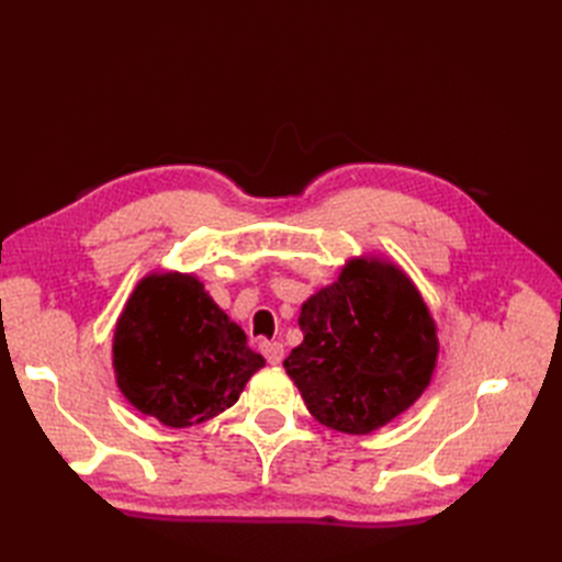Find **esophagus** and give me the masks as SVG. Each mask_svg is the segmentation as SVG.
I'll use <instances>...</instances> for the list:
<instances>
[{
    "label": "esophagus",
    "mask_w": 562,
    "mask_h": 562,
    "mask_svg": "<svg viewBox=\"0 0 562 562\" xmlns=\"http://www.w3.org/2000/svg\"><path fill=\"white\" fill-rule=\"evenodd\" d=\"M260 351L265 353L267 363L279 366L283 361V345L281 342H260Z\"/></svg>",
    "instance_id": "34e87169"
}]
</instances>
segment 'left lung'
<instances>
[{"label":"left lung","mask_w":562,"mask_h":562,"mask_svg":"<svg viewBox=\"0 0 562 562\" xmlns=\"http://www.w3.org/2000/svg\"><path fill=\"white\" fill-rule=\"evenodd\" d=\"M302 345L283 361L323 427L363 436L405 413L429 386L436 321L405 271L351 258L337 281L302 304Z\"/></svg>","instance_id":"1"}]
</instances>
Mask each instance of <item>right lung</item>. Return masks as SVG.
I'll list each match as a JSON object with an SVG mask.
<instances>
[{
  "label": "right lung",
  "instance_id": "obj_1",
  "mask_svg": "<svg viewBox=\"0 0 562 562\" xmlns=\"http://www.w3.org/2000/svg\"><path fill=\"white\" fill-rule=\"evenodd\" d=\"M112 366L135 411L184 429L239 401L265 359L194 274L151 271L116 318Z\"/></svg>",
  "mask_w": 562,
  "mask_h": 562
}]
</instances>
